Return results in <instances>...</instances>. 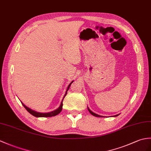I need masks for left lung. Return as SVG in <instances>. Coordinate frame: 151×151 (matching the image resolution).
Masks as SVG:
<instances>
[{
    "mask_svg": "<svg viewBox=\"0 0 151 151\" xmlns=\"http://www.w3.org/2000/svg\"><path fill=\"white\" fill-rule=\"evenodd\" d=\"M87 109H88V111H89V113L91 114L92 115H93V116H96V117H104V116H100V115H99V114H96V113H93V111H91L89 109V107H87ZM119 114H116V115H114V116H113V117H116V116H118Z\"/></svg>",
    "mask_w": 151,
    "mask_h": 151,
    "instance_id": "obj_1",
    "label": "left lung"
}]
</instances>
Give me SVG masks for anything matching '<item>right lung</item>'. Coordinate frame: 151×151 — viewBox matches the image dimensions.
<instances>
[{"label":"right lung","instance_id":"obj_1","mask_svg":"<svg viewBox=\"0 0 151 151\" xmlns=\"http://www.w3.org/2000/svg\"><path fill=\"white\" fill-rule=\"evenodd\" d=\"M73 82V81H72L71 83H70L69 84V86H68V88H67V90H66V91H65V94H64V98H63V99H62V101H61L60 106V107H59L58 109H55V110H54V111H51V112H49V113H40V112L35 111H34V110H33V109H31L29 108L28 107L26 106L25 105H24V104L22 102V101H21V103H22V106H23L24 107H25L26 109L28 112H29V113L31 114H32L33 116H34L37 117V118H38V117H51V116H56V115L58 114L61 112V111H62V106H63V100H64V97L66 96V94H67L68 91L69 89V87H70V86H71V84Z\"/></svg>","mask_w":151,"mask_h":151}]
</instances>
